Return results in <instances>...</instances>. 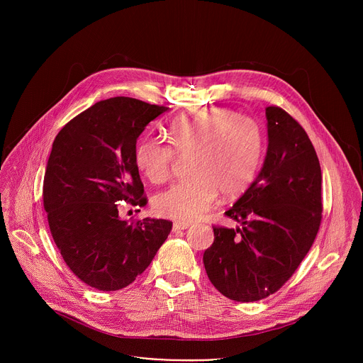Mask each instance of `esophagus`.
I'll list each match as a JSON object with an SVG mask.
<instances>
[{
    "label": "esophagus",
    "instance_id": "obj_1",
    "mask_svg": "<svg viewBox=\"0 0 363 363\" xmlns=\"http://www.w3.org/2000/svg\"><path fill=\"white\" fill-rule=\"evenodd\" d=\"M189 227H191L189 223H174L172 231H181V230H186V228H189Z\"/></svg>",
    "mask_w": 363,
    "mask_h": 363
}]
</instances>
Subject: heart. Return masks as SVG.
<instances>
[{
  "instance_id": "1",
  "label": "heart",
  "mask_w": 363,
  "mask_h": 363,
  "mask_svg": "<svg viewBox=\"0 0 363 363\" xmlns=\"http://www.w3.org/2000/svg\"><path fill=\"white\" fill-rule=\"evenodd\" d=\"M174 147L165 140L145 136L138 140L133 160L152 184H164L172 174L177 154L191 158L189 181L172 185L155 196V211L179 223H191L208 211L218 196L237 198L252 184L260 167L264 138L251 118L211 108L174 118L168 125Z\"/></svg>"
}]
</instances>
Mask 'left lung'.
Masks as SVG:
<instances>
[{
    "label": "left lung",
    "mask_w": 363,
    "mask_h": 363,
    "mask_svg": "<svg viewBox=\"0 0 363 363\" xmlns=\"http://www.w3.org/2000/svg\"><path fill=\"white\" fill-rule=\"evenodd\" d=\"M263 167L225 216L235 228L214 227L203 266L214 287L235 301L276 293L312 247L322 221V171L304 129L281 108H266Z\"/></svg>",
    "instance_id": "1"
}]
</instances>
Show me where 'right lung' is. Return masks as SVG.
Listing matches in <instances>:
<instances>
[{"mask_svg":"<svg viewBox=\"0 0 363 363\" xmlns=\"http://www.w3.org/2000/svg\"><path fill=\"white\" fill-rule=\"evenodd\" d=\"M167 111L132 97L101 100L53 142L43 186L50 231L69 269L93 289L129 286L172 230L167 220L119 216L123 201L146 203L133 152L146 125Z\"/></svg>","mask_w":363,"mask_h":363,"instance_id":"obj_1","label":"right lung"}]
</instances>
